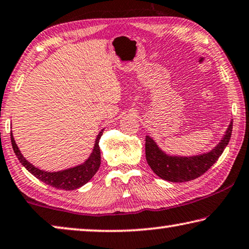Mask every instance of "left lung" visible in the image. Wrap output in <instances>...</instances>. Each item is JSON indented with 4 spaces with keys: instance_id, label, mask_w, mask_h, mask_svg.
<instances>
[{
    "instance_id": "1",
    "label": "left lung",
    "mask_w": 249,
    "mask_h": 249,
    "mask_svg": "<svg viewBox=\"0 0 249 249\" xmlns=\"http://www.w3.org/2000/svg\"><path fill=\"white\" fill-rule=\"evenodd\" d=\"M232 121L221 138L220 142L210 150L196 156H170L158 147L151 137L146 136V159L152 171L163 180L185 182L194 180L205 174L223 154L231 140Z\"/></svg>"
}]
</instances>
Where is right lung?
<instances>
[{
  "instance_id": "1",
  "label": "right lung",
  "mask_w": 249,
  "mask_h": 249,
  "mask_svg": "<svg viewBox=\"0 0 249 249\" xmlns=\"http://www.w3.org/2000/svg\"><path fill=\"white\" fill-rule=\"evenodd\" d=\"M103 129L99 132L97 136V139L94 141L93 150L91 152L89 158H88L85 162L78 166L69 168V169L60 170V171H45L41 170L39 168L34 167L32 163H30L26 160L23 155L21 154L20 149H18L17 142H15L14 137L11 132V142H12V147L14 150V154L17 155L18 159L20 162L25 167V169L31 173L34 177L39 179V180L43 181L49 186L54 187L56 189H63V190H74L78 189L80 187L90 180L93 177L95 173L99 170L101 163V154L100 148H99V140L102 136Z\"/></svg>"
}]
</instances>
